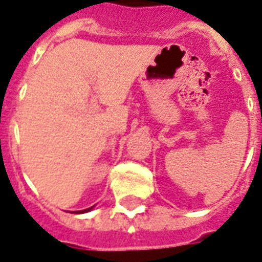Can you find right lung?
Masks as SVG:
<instances>
[{
	"instance_id": "right-lung-1",
	"label": "right lung",
	"mask_w": 262,
	"mask_h": 262,
	"mask_svg": "<svg viewBox=\"0 0 262 262\" xmlns=\"http://www.w3.org/2000/svg\"><path fill=\"white\" fill-rule=\"evenodd\" d=\"M92 208H93V207L88 208V209H83V211H76L75 213H83V212H89V211H91V209H92Z\"/></svg>"
}]
</instances>
